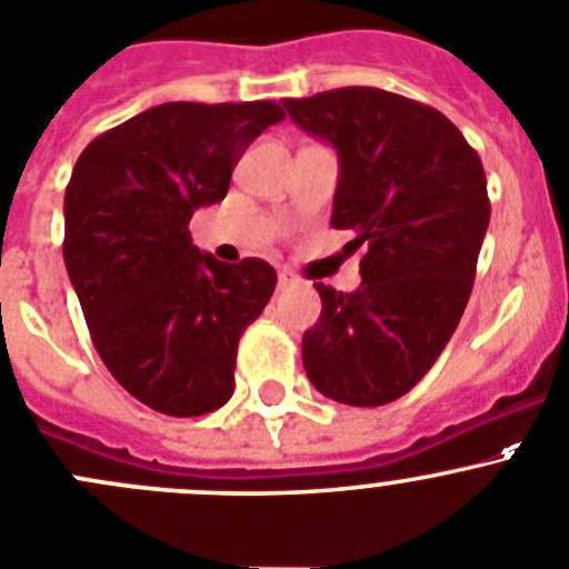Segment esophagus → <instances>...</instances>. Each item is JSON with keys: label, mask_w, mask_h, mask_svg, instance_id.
Returning a JSON list of instances; mask_svg holds the SVG:
<instances>
[{"label": "esophagus", "mask_w": 569, "mask_h": 569, "mask_svg": "<svg viewBox=\"0 0 569 569\" xmlns=\"http://www.w3.org/2000/svg\"><path fill=\"white\" fill-rule=\"evenodd\" d=\"M297 280H300V278H297V272H291V269H280V272H278L280 289H286V286H295Z\"/></svg>", "instance_id": "1"}]
</instances>
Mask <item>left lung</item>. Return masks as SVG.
Listing matches in <instances>:
<instances>
[{
	"label": "left lung",
	"instance_id": "left-lung-1",
	"mask_svg": "<svg viewBox=\"0 0 569 569\" xmlns=\"http://www.w3.org/2000/svg\"><path fill=\"white\" fill-rule=\"evenodd\" d=\"M283 104L339 152L330 224L367 247L356 291L317 283L308 380L345 406H386L433 367L470 300L492 211L483 163L448 116L400 93L350 86Z\"/></svg>",
	"mask_w": 569,
	"mask_h": 569
}]
</instances>
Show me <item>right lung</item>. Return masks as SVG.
Returning a JSON list of instances; mask_svg holds the SVG:
<instances>
[{
	"mask_svg": "<svg viewBox=\"0 0 569 569\" xmlns=\"http://www.w3.org/2000/svg\"><path fill=\"white\" fill-rule=\"evenodd\" d=\"M283 108L167 102L102 132L66 186L63 261L108 372L169 417L230 400L236 352L278 274L261 258L222 263L191 244V213L224 200L252 138Z\"/></svg>",
	"mask_w": 569,
	"mask_h": 569,
	"instance_id": "1",
	"label": "right lung"
}]
</instances>
